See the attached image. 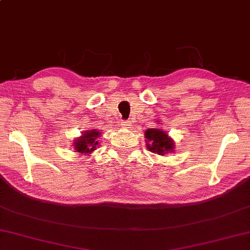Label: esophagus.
Masks as SVG:
<instances>
[{
	"mask_svg": "<svg viewBox=\"0 0 250 250\" xmlns=\"http://www.w3.org/2000/svg\"><path fill=\"white\" fill-rule=\"evenodd\" d=\"M121 126L123 127V128H125V129H127V128H129V127L131 126V123L129 121H122V123H121Z\"/></svg>",
	"mask_w": 250,
	"mask_h": 250,
	"instance_id": "esophagus-1",
	"label": "esophagus"
}]
</instances>
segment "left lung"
Returning a JSON list of instances; mask_svg holds the SVG:
<instances>
[{"label": "left lung", "instance_id": "obj_1", "mask_svg": "<svg viewBox=\"0 0 250 250\" xmlns=\"http://www.w3.org/2000/svg\"><path fill=\"white\" fill-rule=\"evenodd\" d=\"M146 143L149 151L164 155L167 152H172L174 149V141L166 133L160 128H149L145 133Z\"/></svg>", "mask_w": 250, "mask_h": 250}]
</instances>
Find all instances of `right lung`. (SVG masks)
I'll use <instances>...</instances> for the list:
<instances>
[{
	"label": "right lung",
	"mask_w": 250,
	"mask_h": 250,
	"mask_svg": "<svg viewBox=\"0 0 250 250\" xmlns=\"http://www.w3.org/2000/svg\"><path fill=\"white\" fill-rule=\"evenodd\" d=\"M99 137H100V133L97 129L86 130L81 137L74 140L75 150H76V152L89 155L97 149Z\"/></svg>",
	"instance_id": "add662e5"
}]
</instances>
